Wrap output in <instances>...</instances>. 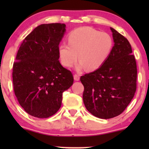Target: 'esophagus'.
Instances as JSON below:
<instances>
[{"label": "esophagus", "instance_id": "34e87169", "mask_svg": "<svg viewBox=\"0 0 149 149\" xmlns=\"http://www.w3.org/2000/svg\"><path fill=\"white\" fill-rule=\"evenodd\" d=\"M73 78H74V80H76V81H78V80H80V76L78 74H74Z\"/></svg>", "mask_w": 149, "mask_h": 149}]
</instances>
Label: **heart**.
<instances>
[{
  "label": "heart",
  "instance_id": "b5f03b06",
  "mask_svg": "<svg viewBox=\"0 0 149 149\" xmlns=\"http://www.w3.org/2000/svg\"><path fill=\"white\" fill-rule=\"evenodd\" d=\"M68 42L69 44L61 43L58 47L61 64L71 67L78 55V69L85 66L88 71L99 69L107 59L113 47L109 34L86 26L72 31L68 36Z\"/></svg>",
  "mask_w": 149,
  "mask_h": 149
}]
</instances>
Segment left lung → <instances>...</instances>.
Wrapping results in <instances>:
<instances>
[{
	"instance_id": "obj_1",
	"label": "left lung",
	"mask_w": 149,
	"mask_h": 149,
	"mask_svg": "<svg viewBox=\"0 0 149 149\" xmlns=\"http://www.w3.org/2000/svg\"><path fill=\"white\" fill-rule=\"evenodd\" d=\"M114 45L102 66L80 77L84 86L83 100L92 115L102 119L124 111L136 89V63L129 41L111 27Z\"/></svg>"
}]
</instances>
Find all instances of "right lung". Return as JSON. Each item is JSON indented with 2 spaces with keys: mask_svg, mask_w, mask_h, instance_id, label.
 <instances>
[{
  "mask_svg": "<svg viewBox=\"0 0 149 149\" xmlns=\"http://www.w3.org/2000/svg\"><path fill=\"white\" fill-rule=\"evenodd\" d=\"M64 24H40L25 38L13 64L15 96L27 113L46 118L60 109L62 93L73 83L69 70L59 61L58 47Z\"/></svg>",
  "mask_w": 149,
  "mask_h": 149,
  "instance_id": "1",
  "label": "right lung"
}]
</instances>
